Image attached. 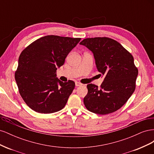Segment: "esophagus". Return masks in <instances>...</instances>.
Listing matches in <instances>:
<instances>
[{"label": "esophagus", "mask_w": 154, "mask_h": 154, "mask_svg": "<svg viewBox=\"0 0 154 154\" xmlns=\"http://www.w3.org/2000/svg\"><path fill=\"white\" fill-rule=\"evenodd\" d=\"M75 85H76V87L81 86V85H82V83H79V82H75Z\"/></svg>", "instance_id": "34e87169"}]
</instances>
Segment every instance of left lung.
I'll return each instance as SVG.
<instances>
[{
	"label": "left lung",
	"mask_w": 154,
	"mask_h": 154,
	"mask_svg": "<svg viewBox=\"0 0 154 154\" xmlns=\"http://www.w3.org/2000/svg\"><path fill=\"white\" fill-rule=\"evenodd\" d=\"M80 44L92 51L100 76H104L100 88L87 85L83 103L95 114L112 113L128 101L136 88L138 70L132 55L117 41L107 37L85 38Z\"/></svg>",
	"instance_id": "obj_1"
}]
</instances>
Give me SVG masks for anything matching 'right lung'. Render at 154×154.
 I'll return each mask as SVG.
<instances>
[{
    "instance_id": "obj_1",
    "label": "right lung",
    "mask_w": 154,
    "mask_h": 154,
    "mask_svg": "<svg viewBox=\"0 0 154 154\" xmlns=\"http://www.w3.org/2000/svg\"><path fill=\"white\" fill-rule=\"evenodd\" d=\"M80 38L48 35L23 50L15 78L25 103L36 112L51 114L62 110L75 87L72 80L60 81L57 70Z\"/></svg>"
}]
</instances>
